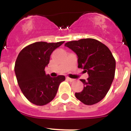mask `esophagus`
I'll use <instances>...</instances> for the list:
<instances>
[{"mask_svg": "<svg viewBox=\"0 0 131 131\" xmlns=\"http://www.w3.org/2000/svg\"><path fill=\"white\" fill-rule=\"evenodd\" d=\"M67 79L68 80H69L70 82H73V81H74V80H73V79H72V78H69V77H67Z\"/></svg>", "mask_w": 131, "mask_h": 131, "instance_id": "obj_1", "label": "esophagus"}]
</instances>
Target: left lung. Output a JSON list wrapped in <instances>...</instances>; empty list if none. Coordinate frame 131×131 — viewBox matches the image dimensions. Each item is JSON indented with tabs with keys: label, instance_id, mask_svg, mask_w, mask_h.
<instances>
[{
	"label": "left lung",
	"instance_id": "8db88e82",
	"mask_svg": "<svg viewBox=\"0 0 131 131\" xmlns=\"http://www.w3.org/2000/svg\"><path fill=\"white\" fill-rule=\"evenodd\" d=\"M78 55V68L87 72L89 78L80 80L84 89L75 92V97L83 103L91 105L106 96L115 76L116 60L105 44L94 39H82L64 44Z\"/></svg>",
	"mask_w": 131,
	"mask_h": 131
}]
</instances>
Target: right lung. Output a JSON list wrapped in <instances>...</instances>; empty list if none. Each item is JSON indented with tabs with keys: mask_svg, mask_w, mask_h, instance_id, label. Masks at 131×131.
I'll list each match as a JSON object with an SVG mask.
<instances>
[{
	"mask_svg": "<svg viewBox=\"0 0 131 131\" xmlns=\"http://www.w3.org/2000/svg\"><path fill=\"white\" fill-rule=\"evenodd\" d=\"M64 42H35L18 54L14 67L17 83L32 103L39 106L49 103L55 97L60 84L65 80L64 75L51 78L45 71L51 53Z\"/></svg>",
	"mask_w": 131,
	"mask_h": 131,
	"instance_id": "right-lung-1",
	"label": "right lung"
}]
</instances>
